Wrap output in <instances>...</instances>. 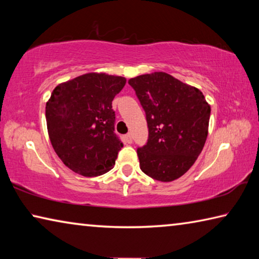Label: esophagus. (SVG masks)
<instances>
[{
    "mask_svg": "<svg viewBox=\"0 0 259 259\" xmlns=\"http://www.w3.org/2000/svg\"><path fill=\"white\" fill-rule=\"evenodd\" d=\"M125 139H126V142H128L129 144H131V143H133V135L126 134L125 135Z\"/></svg>",
    "mask_w": 259,
    "mask_h": 259,
    "instance_id": "obj_1",
    "label": "esophagus"
}]
</instances>
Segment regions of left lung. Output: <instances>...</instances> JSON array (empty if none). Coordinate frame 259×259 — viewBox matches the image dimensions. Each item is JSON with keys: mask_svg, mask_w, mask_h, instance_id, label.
Returning <instances> with one entry per match:
<instances>
[{"mask_svg": "<svg viewBox=\"0 0 259 259\" xmlns=\"http://www.w3.org/2000/svg\"><path fill=\"white\" fill-rule=\"evenodd\" d=\"M146 113L148 140L137 150L140 169L160 182L182 177L198 159L208 136L210 105L198 88L164 72L130 78Z\"/></svg>", "mask_w": 259, "mask_h": 259, "instance_id": "obj_1", "label": "left lung"}]
</instances>
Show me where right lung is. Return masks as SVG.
Instances as JSON below:
<instances>
[{"label":"right lung","instance_id":"right-lung-1","mask_svg":"<svg viewBox=\"0 0 259 259\" xmlns=\"http://www.w3.org/2000/svg\"><path fill=\"white\" fill-rule=\"evenodd\" d=\"M125 77L87 73L60 83L47 102L48 134L63 163L84 177L111 170L123 146L114 133L112 102Z\"/></svg>","mask_w":259,"mask_h":259}]
</instances>
